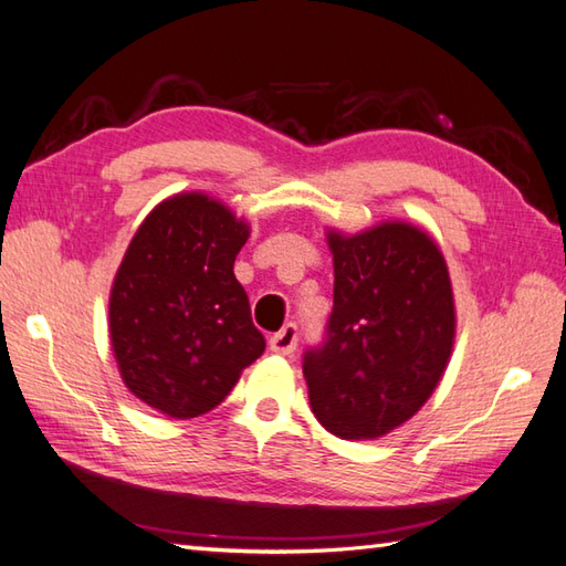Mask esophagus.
Instances as JSON below:
<instances>
[{
	"mask_svg": "<svg viewBox=\"0 0 566 566\" xmlns=\"http://www.w3.org/2000/svg\"><path fill=\"white\" fill-rule=\"evenodd\" d=\"M269 346H271L273 354H281V356L295 354V348H297V326L295 324H285L279 334L271 336Z\"/></svg>",
	"mask_w": 566,
	"mask_h": 566,
	"instance_id": "34e87169",
	"label": "esophagus"
}]
</instances>
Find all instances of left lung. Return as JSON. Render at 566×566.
I'll return each instance as SVG.
<instances>
[{"mask_svg":"<svg viewBox=\"0 0 566 566\" xmlns=\"http://www.w3.org/2000/svg\"><path fill=\"white\" fill-rule=\"evenodd\" d=\"M334 310L324 346L307 350L310 407L344 441H375L417 413L455 346V297L436 240L387 220L344 234L326 230Z\"/></svg>","mask_w":566,"mask_h":566,"instance_id":"1","label":"left lung"}]
</instances>
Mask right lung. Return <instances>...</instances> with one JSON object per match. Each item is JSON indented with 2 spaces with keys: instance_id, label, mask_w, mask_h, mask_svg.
<instances>
[{
  "instance_id": "obj_1",
  "label": "right lung",
  "mask_w": 566,
  "mask_h": 566,
  "mask_svg": "<svg viewBox=\"0 0 566 566\" xmlns=\"http://www.w3.org/2000/svg\"><path fill=\"white\" fill-rule=\"evenodd\" d=\"M249 222L200 191L165 198L116 271L108 334L130 392L171 419H193L232 392L266 348L234 259Z\"/></svg>"
}]
</instances>
